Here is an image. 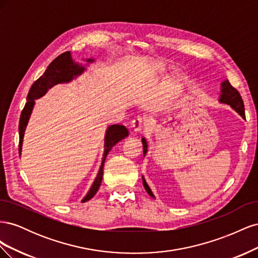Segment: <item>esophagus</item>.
Segmentation results:
<instances>
[{"label": "esophagus", "instance_id": "34e87169", "mask_svg": "<svg viewBox=\"0 0 258 258\" xmlns=\"http://www.w3.org/2000/svg\"><path fill=\"white\" fill-rule=\"evenodd\" d=\"M145 124H146V120L144 118H142V117H138V118L132 120V123H131L132 134L137 135V134H139V132H141Z\"/></svg>", "mask_w": 258, "mask_h": 258}]
</instances>
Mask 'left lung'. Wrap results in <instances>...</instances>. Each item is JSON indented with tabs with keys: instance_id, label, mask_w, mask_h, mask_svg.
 <instances>
[{
	"instance_id": "left-lung-1",
	"label": "left lung",
	"mask_w": 258,
	"mask_h": 258,
	"mask_svg": "<svg viewBox=\"0 0 258 258\" xmlns=\"http://www.w3.org/2000/svg\"><path fill=\"white\" fill-rule=\"evenodd\" d=\"M218 102L229 105L242 117V118H245L243 101H242L240 93L232 87L230 83L228 82V80L223 81L221 83V93H220V97H218ZM142 144H143V155L145 156L148 151V145H147V141L145 138H142ZM142 182H143V186H144L146 192L150 195L152 198H155L150 185L147 184L146 179L144 178V175H142Z\"/></svg>"
}]
</instances>
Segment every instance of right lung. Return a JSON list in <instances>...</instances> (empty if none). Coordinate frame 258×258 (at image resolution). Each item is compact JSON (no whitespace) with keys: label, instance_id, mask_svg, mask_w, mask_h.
I'll return each instance as SVG.
<instances>
[{"label":"right lung","instance_id":"add662e5","mask_svg":"<svg viewBox=\"0 0 258 258\" xmlns=\"http://www.w3.org/2000/svg\"><path fill=\"white\" fill-rule=\"evenodd\" d=\"M85 63H77L72 58L71 51H66L61 53L54 59L51 63L48 66L47 70L45 73L38 79L31 87L28 97H27V103L23 107L20 116L19 121V156H21L22 152V144H23V137H25V132L28 126V122L30 120L31 114L35 105V100L40 99L43 96H45L47 91L52 88L53 86L58 84H68L71 83L72 81L76 80L77 77L84 74V72L87 71V67H89L91 63H93L96 60L93 58H87L83 59ZM129 136V132L126 127L120 126V124H111L105 130L104 136V151L102 155V161H101V166L99 168L98 174L93 181L91 187L89 188L88 192L86 194V196L83 198L82 202H86L90 200L95 195L97 194L99 187L102 182L103 177V167L106 156L112 150V147L116 145L122 139L127 138Z\"/></svg>","mask_w":258,"mask_h":258}]
</instances>
